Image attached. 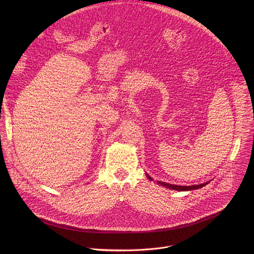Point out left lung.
Segmentation results:
<instances>
[{
    "label": "left lung",
    "instance_id": "left-lung-1",
    "mask_svg": "<svg viewBox=\"0 0 254 254\" xmlns=\"http://www.w3.org/2000/svg\"><path fill=\"white\" fill-rule=\"evenodd\" d=\"M146 177L152 181L153 179L146 174ZM209 182H205L203 184H199V185H192V186H179V185H172V184H168V183H165V182L157 181V184L162 186V187H165L167 189H171V190H180V191H185V190H197V189H200L204 186H206Z\"/></svg>",
    "mask_w": 254,
    "mask_h": 254
}]
</instances>
